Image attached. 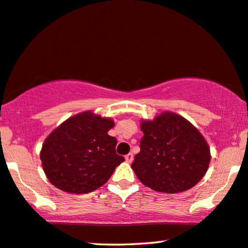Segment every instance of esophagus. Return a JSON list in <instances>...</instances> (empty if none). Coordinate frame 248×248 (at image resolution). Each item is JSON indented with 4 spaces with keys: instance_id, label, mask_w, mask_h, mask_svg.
<instances>
[{
    "instance_id": "34e87169",
    "label": "esophagus",
    "mask_w": 248,
    "mask_h": 248,
    "mask_svg": "<svg viewBox=\"0 0 248 248\" xmlns=\"http://www.w3.org/2000/svg\"><path fill=\"white\" fill-rule=\"evenodd\" d=\"M124 157H126V161L128 163H131V162H133V160H134V154L133 153H128Z\"/></svg>"
}]
</instances>
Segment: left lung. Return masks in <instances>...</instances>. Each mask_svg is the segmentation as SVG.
<instances>
[{
    "label": "left lung",
    "instance_id": "obj_1",
    "mask_svg": "<svg viewBox=\"0 0 248 248\" xmlns=\"http://www.w3.org/2000/svg\"><path fill=\"white\" fill-rule=\"evenodd\" d=\"M140 152L131 168L145 186L161 193L190 189L204 177L211 160L210 147L189 121L172 112L143 120Z\"/></svg>",
    "mask_w": 248,
    "mask_h": 248
}]
</instances>
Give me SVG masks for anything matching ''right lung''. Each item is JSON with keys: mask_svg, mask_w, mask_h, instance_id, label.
Here are the masks:
<instances>
[{"mask_svg": "<svg viewBox=\"0 0 248 248\" xmlns=\"http://www.w3.org/2000/svg\"><path fill=\"white\" fill-rule=\"evenodd\" d=\"M112 119L86 111L69 118L43 144V170L59 189L91 193L107 183L124 157L115 152L117 140L108 135Z\"/></svg>", "mask_w": 248, "mask_h": 248, "instance_id": "1", "label": "right lung"}]
</instances>
